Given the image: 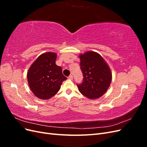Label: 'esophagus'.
Segmentation results:
<instances>
[{"mask_svg": "<svg viewBox=\"0 0 147 147\" xmlns=\"http://www.w3.org/2000/svg\"><path fill=\"white\" fill-rule=\"evenodd\" d=\"M68 78L70 80H72L73 79V75H70L68 77Z\"/></svg>", "mask_w": 147, "mask_h": 147, "instance_id": "esophagus-1", "label": "esophagus"}]
</instances>
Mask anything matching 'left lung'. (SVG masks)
Returning a JSON list of instances; mask_svg holds the SVG:
<instances>
[{
  "label": "left lung",
  "instance_id": "8db88e82",
  "mask_svg": "<svg viewBox=\"0 0 147 147\" xmlns=\"http://www.w3.org/2000/svg\"><path fill=\"white\" fill-rule=\"evenodd\" d=\"M83 82L77 84L78 90L89 99H97L108 90L112 81L109 65L99 53L88 51L80 55Z\"/></svg>",
  "mask_w": 147,
  "mask_h": 147
}]
</instances>
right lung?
<instances>
[{"label":"right lung","mask_w":147,"mask_h":147,"mask_svg":"<svg viewBox=\"0 0 147 147\" xmlns=\"http://www.w3.org/2000/svg\"><path fill=\"white\" fill-rule=\"evenodd\" d=\"M57 55L47 52L39 56L31 65L27 74L29 86L39 99H48L59 91L67 78L61 67L56 64Z\"/></svg>","instance_id":"right-lung-1"}]
</instances>
